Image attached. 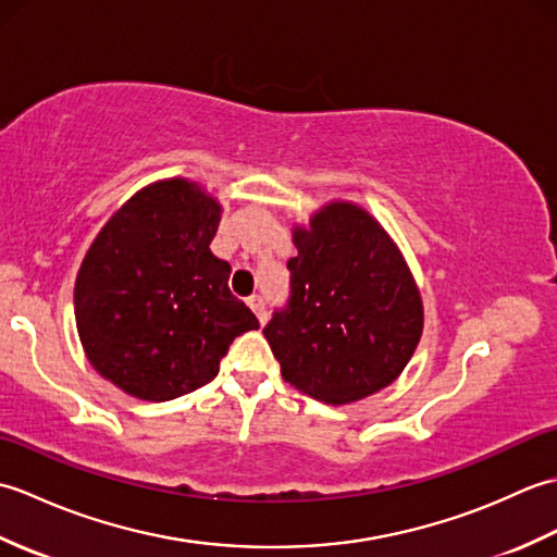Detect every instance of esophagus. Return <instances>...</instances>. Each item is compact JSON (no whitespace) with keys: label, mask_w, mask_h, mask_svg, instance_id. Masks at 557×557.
<instances>
[{"label":"esophagus","mask_w":557,"mask_h":557,"mask_svg":"<svg viewBox=\"0 0 557 557\" xmlns=\"http://www.w3.org/2000/svg\"><path fill=\"white\" fill-rule=\"evenodd\" d=\"M246 304L251 306V311L258 315V321H260V323H265L268 313H265V301H263V297H258V294H253V297H248V299H246Z\"/></svg>","instance_id":"1"}]
</instances>
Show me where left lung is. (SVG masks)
Masks as SVG:
<instances>
[{
  "mask_svg": "<svg viewBox=\"0 0 557 557\" xmlns=\"http://www.w3.org/2000/svg\"><path fill=\"white\" fill-rule=\"evenodd\" d=\"M292 236L289 301L263 327L282 377L333 407L395 383L423 333L421 294L397 244L347 200Z\"/></svg>",
  "mask_w": 557,
  "mask_h": 557,
  "instance_id": "1",
  "label": "left lung"
}]
</instances>
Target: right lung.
<instances>
[{"label":"right lung","mask_w":557,"mask_h":557,"mask_svg":"<svg viewBox=\"0 0 557 557\" xmlns=\"http://www.w3.org/2000/svg\"><path fill=\"white\" fill-rule=\"evenodd\" d=\"M222 206L196 182H156L114 212L83 258L74 311L83 351L126 395L168 401L203 387L258 318L212 256Z\"/></svg>","instance_id":"obj_1"}]
</instances>
